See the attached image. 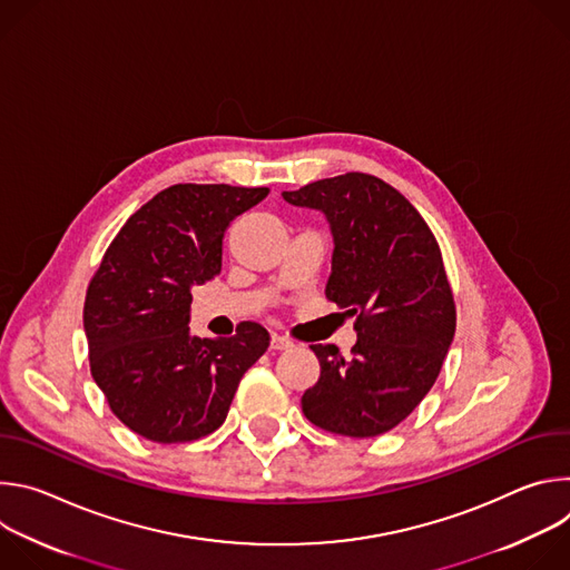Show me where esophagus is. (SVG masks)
I'll return each instance as SVG.
<instances>
[{"instance_id": "34e87169", "label": "esophagus", "mask_w": 570, "mask_h": 570, "mask_svg": "<svg viewBox=\"0 0 570 570\" xmlns=\"http://www.w3.org/2000/svg\"><path fill=\"white\" fill-rule=\"evenodd\" d=\"M288 347H293V341H291V338L279 336V334H273V336H271V350L282 352V350H288Z\"/></svg>"}]
</instances>
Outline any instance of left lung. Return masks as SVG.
Instances as JSON below:
<instances>
[{"label":"left lung","mask_w":570,"mask_h":570,"mask_svg":"<svg viewBox=\"0 0 570 570\" xmlns=\"http://www.w3.org/2000/svg\"><path fill=\"white\" fill-rule=\"evenodd\" d=\"M320 209L334 234L324 288L358 334L352 356L311 345L320 379L302 413L322 431L376 438L409 417L433 387L455 334V299L438 238L394 187L370 174L324 178L282 194Z\"/></svg>","instance_id":"left-lung-1"}]
</instances>
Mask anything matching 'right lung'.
<instances>
[{
  "label": "right lung",
  "mask_w": 570,
  "mask_h": 570,
  "mask_svg": "<svg viewBox=\"0 0 570 570\" xmlns=\"http://www.w3.org/2000/svg\"><path fill=\"white\" fill-rule=\"evenodd\" d=\"M268 187L174 185L112 238L86 293L90 372L132 433L180 444L214 433L243 374L271 345L257 322L232 338L189 334L191 288L220 273L227 225Z\"/></svg>",
  "instance_id": "add662e5"
}]
</instances>
